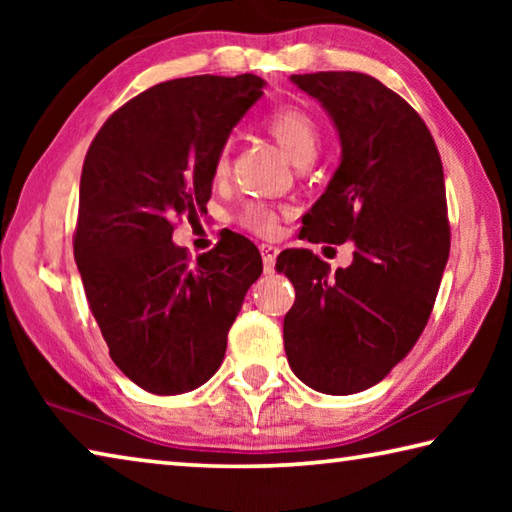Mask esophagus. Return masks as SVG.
Instances as JSON below:
<instances>
[{
  "label": "esophagus",
  "instance_id": "obj_1",
  "mask_svg": "<svg viewBox=\"0 0 512 512\" xmlns=\"http://www.w3.org/2000/svg\"><path fill=\"white\" fill-rule=\"evenodd\" d=\"M259 250H262V257H264V271L273 273L275 271V257H277V253H280V248L273 246V244H262V246H259Z\"/></svg>",
  "mask_w": 512,
  "mask_h": 512
}]
</instances>
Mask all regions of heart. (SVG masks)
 I'll use <instances>...</instances> for the list:
<instances>
[{"instance_id":"heart-1","label":"heart","mask_w":512,"mask_h":512,"mask_svg":"<svg viewBox=\"0 0 512 512\" xmlns=\"http://www.w3.org/2000/svg\"><path fill=\"white\" fill-rule=\"evenodd\" d=\"M264 128L296 164H307L314 158L318 149V124L309 112L296 106H280L268 112ZM230 153V142L223 144L219 153H216L212 164V178L216 183H223L230 176ZM244 221L250 230L259 232V235H275L280 230L282 212L264 203H248L244 210Z\"/></svg>"}]
</instances>
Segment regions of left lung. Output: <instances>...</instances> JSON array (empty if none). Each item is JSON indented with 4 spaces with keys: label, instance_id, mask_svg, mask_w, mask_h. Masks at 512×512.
Segmentation results:
<instances>
[{
    "label": "left lung",
    "instance_id": "left-lung-1",
    "mask_svg": "<svg viewBox=\"0 0 512 512\" xmlns=\"http://www.w3.org/2000/svg\"><path fill=\"white\" fill-rule=\"evenodd\" d=\"M291 81L323 103L343 146L300 237L352 241L354 253L336 273L307 248L277 257L296 289L284 350L314 391L350 395L384 379L431 316L452 239L443 162L422 117L375 76L316 72Z\"/></svg>",
    "mask_w": 512,
    "mask_h": 512
}]
</instances>
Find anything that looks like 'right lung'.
I'll return each instance as SVG.
<instances>
[{
	"mask_svg": "<svg viewBox=\"0 0 512 512\" xmlns=\"http://www.w3.org/2000/svg\"><path fill=\"white\" fill-rule=\"evenodd\" d=\"M255 74L153 85L112 112L81 171L74 257L110 359L153 395L194 391L219 370L262 257L237 232L192 262L171 241L205 212L212 164L262 97Z\"/></svg>",
	"mask_w": 512,
	"mask_h": 512,
	"instance_id": "obj_1",
	"label": "right lung"
}]
</instances>
